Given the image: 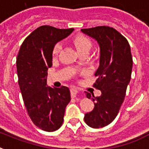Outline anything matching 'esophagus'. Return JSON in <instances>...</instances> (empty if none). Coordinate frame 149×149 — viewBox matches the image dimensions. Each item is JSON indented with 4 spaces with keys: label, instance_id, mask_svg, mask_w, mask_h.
I'll return each mask as SVG.
<instances>
[{
    "label": "esophagus",
    "instance_id": "obj_1",
    "mask_svg": "<svg viewBox=\"0 0 149 149\" xmlns=\"http://www.w3.org/2000/svg\"><path fill=\"white\" fill-rule=\"evenodd\" d=\"M70 93H71V97H75L76 96H77V94L78 93V91H77V90H76V89H70Z\"/></svg>",
    "mask_w": 149,
    "mask_h": 149
}]
</instances>
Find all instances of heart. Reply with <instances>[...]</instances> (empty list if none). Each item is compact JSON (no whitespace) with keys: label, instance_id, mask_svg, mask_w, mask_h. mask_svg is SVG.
Here are the masks:
<instances>
[{"label":"heart","instance_id":"b5f03b06","mask_svg":"<svg viewBox=\"0 0 149 149\" xmlns=\"http://www.w3.org/2000/svg\"><path fill=\"white\" fill-rule=\"evenodd\" d=\"M72 43L74 44L75 47L77 49L79 54L88 53V52L91 49L92 46V42L91 39L84 35H77L72 38ZM61 49V45L59 44H56L54 45L52 49V55L56 56L58 55Z\"/></svg>","mask_w":149,"mask_h":149}]
</instances>
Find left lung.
I'll return each instance as SVG.
<instances>
[{"instance_id":"obj_1","label":"left lung","mask_w":149,"mask_h":149,"mask_svg":"<svg viewBox=\"0 0 149 149\" xmlns=\"http://www.w3.org/2000/svg\"><path fill=\"white\" fill-rule=\"evenodd\" d=\"M81 31L97 40L100 46V65L93 86L101 91V95L95 97L93 93L85 92L87 98L93 100L94 108L84 116L88 126L100 128L114 120L125 100L133 65L131 47L127 39L111 27L97 26Z\"/></svg>"}]
</instances>
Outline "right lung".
I'll use <instances>...</instances> for the list:
<instances>
[{
	"label": "right lung",
	"mask_w": 149,
	"mask_h": 149,
	"mask_svg": "<svg viewBox=\"0 0 149 149\" xmlns=\"http://www.w3.org/2000/svg\"><path fill=\"white\" fill-rule=\"evenodd\" d=\"M73 30L39 27L24 39L17 56L18 84L24 106L35 125L45 132H55L62 126L70 101L67 86H47L46 79L48 69L52 65L54 45Z\"/></svg>",
	"instance_id": "obj_1"
}]
</instances>
